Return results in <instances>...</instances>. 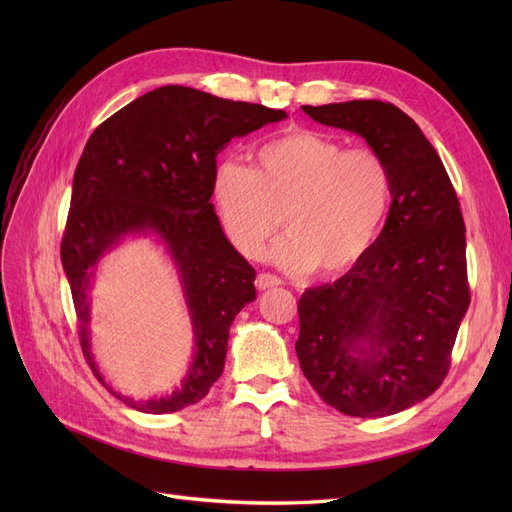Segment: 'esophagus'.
Masks as SVG:
<instances>
[{"label":"esophagus","instance_id":"34e87169","mask_svg":"<svg viewBox=\"0 0 512 512\" xmlns=\"http://www.w3.org/2000/svg\"><path fill=\"white\" fill-rule=\"evenodd\" d=\"M280 284H282L280 277H275L271 273H260L256 277V288L258 290H269V288H275V286H280Z\"/></svg>","mask_w":512,"mask_h":512}]
</instances>
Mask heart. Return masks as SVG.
<instances>
[{"mask_svg": "<svg viewBox=\"0 0 512 512\" xmlns=\"http://www.w3.org/2000/svg\"><path fill=\"white\" fill-rule=\"evenodd\" d=\"M393 179L371 149H346L335 136L292 130L256 151V168L224 162L213 173V203L230 243L256 258L282 226L271 250L292 273L318 267L346 273L367 256L391 205Z\"/></svg>", "mask_w": 512, "mask_h": 512, "instance_id": "b5f03b06", "label": "heart"}]
</instances>
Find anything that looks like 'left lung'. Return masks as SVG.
<instances>
[{
    "mask_svg": "<svg viewBox=\"0 0 512 512\" xmlns=\"http://www.w3.org/2000/svg\"><path fill=\"white\" fill-rule=\"evenodd\" d=\"M322 126L361 136L386 162L393 200L367 256L299 299V365L348 416L397 414L442 384L468 312L466 226L436 149L397 106H303Z\"/></svg>",
    "mask_w": 512,
    "mask_h": 512,
    "instance_id": "obj_1",
    "label": "left lung"
}]
</instances>
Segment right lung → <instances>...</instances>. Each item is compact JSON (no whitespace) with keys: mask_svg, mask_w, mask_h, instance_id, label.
<instances>
[{"mask_svg":"<svg viewBox=\"0 0 512 512\" xmlns=\"http://www.w3.org/2000/svg\"><path fill=\"white\" fill-rule=\"evenodd\" d=\"M288 115L200 89L166 85L123 106L94 130L74 170L61 241L81 346L98 380L123 404L168 414L198 404L224 371L230 324L256 299V271L226 239L211 203L215 158L232 138ZM153 236L174 262L195 352L166 396L134 400L106 383L90 350V288L99 262L130 238Z\"/></svg>","mask_w":512,"mask_h":512,"instance_id":"add662e5","label":"right lung"}]
</instances>
